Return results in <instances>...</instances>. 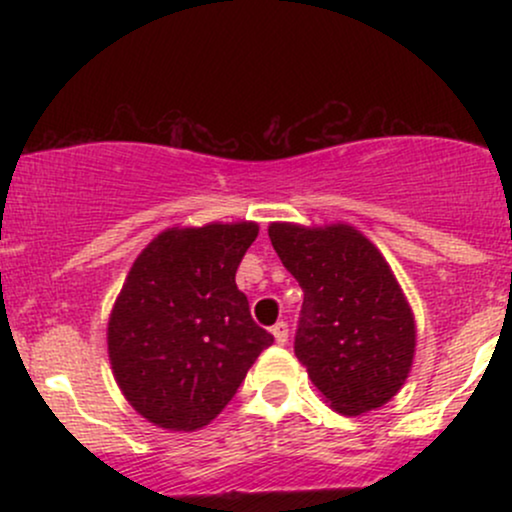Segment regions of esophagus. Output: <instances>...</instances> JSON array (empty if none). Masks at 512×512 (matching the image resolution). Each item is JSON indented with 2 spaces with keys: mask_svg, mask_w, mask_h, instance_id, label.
<instances>
[{
  "mask_svg": "<svg viewBox=\"0 0 512 512\" xmlns=\"http://www.w3.org/2000/svg\"><path fill=\"white\" fill-rule=\"evenodd\" d=\"M272 334H274L276 344H286L289 342V325H286V322H276V325L272 327Z\"/></svg>",
  "mask_w": 512,
  "mask_h": 512,
  "instance_id": "obj_1",
  "label": "esophagus"
}]
</instances>
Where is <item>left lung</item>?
Listing matches in <instances>:
<instances>
[{"label":"left lung","instance_id":"8db88e82","mask_svg":"<svg viewBox=\"0 0 512 512\" xmlns=\"http://www.w3.org/2000/svg\"><path fill=\"white\" fill-rule=\"evenodd\" d=\"M269 238L303 289L296 351L339 414L358 416L397 395L414 361L416 325L390 264L346 223H272Z\"/></svg>","mask_w":512,"mask_h":512}]
</instances>
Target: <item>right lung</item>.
<instances>
[{"mask_svg":"<svg viewBox=\"0 0 512 512\" xmlns=\"http://www.w3.org/2000/svg\"><path fill=\"white\" fill-rule=\"evenodd\" d=\"M257 231L252 221L168 228L129 269L108 320V354L122 395L151 424L207 426L272 346L236 286Z\"/></svg>","mask_w":512,"mask_h":512,"instance_id":"1","label":"right lung"}]
</instances>
